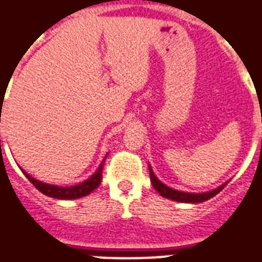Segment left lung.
I'll return each instance as SVG.
<instances>
[{
    "mask_svg": "<svg viewBox=\"0 0 262 262\" xmlns=\"http://www.w3.org/2000/svg\"><path fill=\"white\" fill-rule=\"evenodd\" d=\"M149 175H151V182L154 185L156 190L159 191L160 195H163L166 199H170V200H174V201H179V203H203V201H207V200L212 199L213 195H216L219 193L222 189H223L227 183H224L222 186H219L217 189L212 191H207V193H183V191H178V190H174L171 187L166 186L164 183H162L159 179L156 178L154 171H152L151 166H149Z\"/></svg>",
    "mask_w": 262,
    "mask_h": 262,
    "instance_id": "8db88e82",
    "label": "left lung"
}]
</instances>
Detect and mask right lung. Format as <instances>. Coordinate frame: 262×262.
Returning <instances> with one entry per match:
<instances>
[{
    "label": "right lung",
    "instance_id": "obj_1",
    "mask_svg": "<svg viewBox=\"0 0 262 262\" xmlns=\"http://www.w3.org/2000/svg\"><path fill=\"white\" fill-rule=\"evenodd\" d=\"M103 164H104V160L103 163L99 166L98 171L95 172L91 178H88L87 181L76 185V186L71 187H59L55 186V185H49V183H43L40 181H36L35 178H32L30 174H27L26 171L24 175H26L28 181H30L32 185H34L39 191H42L43 194L49 195V197H53V199H59V200H73V199H80V197H84V195L90 194L91 191L95 190L96 187L100 185L102 182V170H103Z\"/></svg>",
    "mask_w": 262,
    "mask_h": 262
}]
</instances>
